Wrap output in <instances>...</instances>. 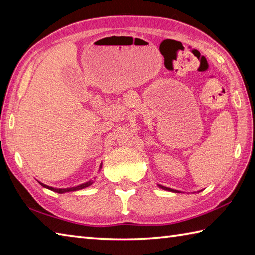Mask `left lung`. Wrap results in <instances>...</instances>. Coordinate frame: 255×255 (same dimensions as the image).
<instances>
[{
	"label": "left lung",
	"mask_w": 255,
	"mask_h": 255,
	"mask_svg": "<svg viewBox=\"0 0 255 255\" xmlns=\"http://www.w3.org/2000/svg\"><path fill=\"white\" fill-rule=\"evenodd\" d=\"M160 188H163V189H165V190H169V191H174V193H178L177 190H174V189H170V188H167V187H164V186H160V185H158Z\"/></svg>",
	"instance_id": "1"
}]
</instances>
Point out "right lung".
<instances>
[{"instance_id": "obj_1", "label": "right lung", "mask_w": 255, "mask_h": 255, "mask_svg": "<svg viewBox=\"0 0 255 255\" xmlns=\"http://www.w3.org/2000/svg\"><path fill=\"white\" fill-rule=\"evenodd\" d=\"M101 167H102V165H100V168H101ZM92 183H93L92 180H89V181H87V183L81 184V185H79V186L71 187V188H62V189H60V188H54V187H49V186L44 185V184H41V183H39V184H40L41 186H43V187H45V188H47V189H50V190L55 191V193L64 194V193H68V191H76V190H79V189H84V188H86V187L92 185Z\"/></svg>"}]
</instances>
